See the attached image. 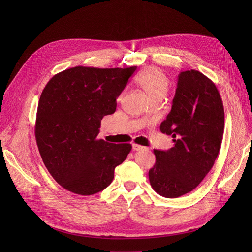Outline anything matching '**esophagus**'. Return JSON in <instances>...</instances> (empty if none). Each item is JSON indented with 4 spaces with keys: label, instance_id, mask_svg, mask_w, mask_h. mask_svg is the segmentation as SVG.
<instances>
[{
    "label": "esophagus",
    "instance_id": "obj_1",
    "mask_svg": "<svg viewBox=\"0 0 252 252\" xmlns=\"http://www.w3.org/2000/svg\"><path fill=\"white\" fill-rule=\"evenodd\" d=\"M132 149L134 151H139V150H144L145 147L141 146V145H138V144H132Z\"/></svg>",
    "mask_w": 252,
    "mask_h": 252
}]
</instances>
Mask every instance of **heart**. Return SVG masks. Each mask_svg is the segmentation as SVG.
<instances>
[{
  "label": "heart",
  "instance_id": "b5f03b06",
  "mask_svg": "<svg viewBox=\"0 0 252 252\" xmlns=\"http://www.w3.org/2000/svg\"><path fill=\"white\" fill-rule=\"evenodd\" d=\"M135 83L155 102L162 100L169 86L167 75L157 67L145 68L135 77Z\"/></svg>",
  "mask_w": 252,
  "mask_h": 252
}]
</instances>
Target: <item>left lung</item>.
Instances as JSON below:
<instances>
[{"mask_svg":"<svg viewBox=\"0 0 252 252\" xmlns=\"http://www.w3.org/2000/svg\"><path fill=\"white\" fill-rule=\"evenodd\" d=\"M223 102L215 83L197 70L182 71L171 110L159 130L174 146L157 150L149 182L156 192L175 199L200 184L215 164L224 134Z\"/></svg>","mask_w":252,"mask_h":252,"instance_id":"left-lung-1","label":"left lung"}]
</instances>
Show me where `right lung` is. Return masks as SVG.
I'll return each instance as SVG.
<instances>
[{
  "instance_id": "add662e5",
  "label": "right lung",
  "mask_w": 252,
  "mask_h": 252,
  "mask_svg": "<svg viewBox=\"0 0 252 252\" xmlns=\"http://www.w3.org/2000/svg\"><path fill=\"white\" fill-rule=\"evenodd\" d=\"M136 66H77L56 74L37 105L35 140L43 162L68 191L91 195L108 187L130 144L97 140L101 121L117 109V98Z\"/></svg>"
}]
</instances>
